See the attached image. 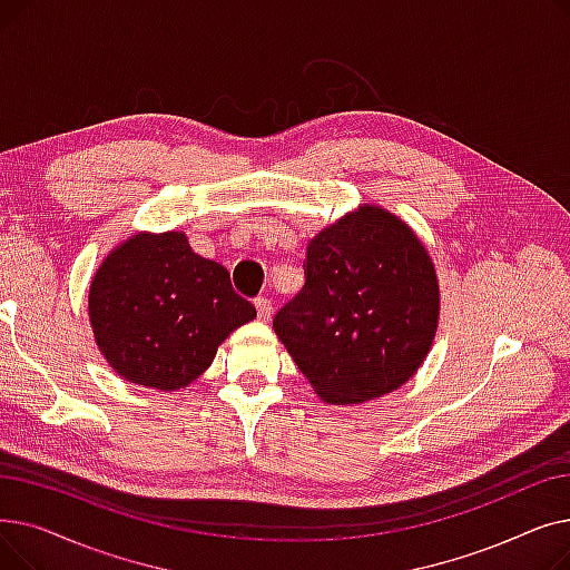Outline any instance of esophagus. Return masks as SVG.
Masks as SVG:
<instances>
[{
  "instance_id": "obj_1",
  "label": "esophagus",
  "mask_w": 570,
  "mask_h": 570,
  "mask_svg": "<svg viewBox=\"0 0 570 570\" xmlns=\"http://www.w3.org/2000/svg\"><path fill=\"white\" fill-rule=\"evenodd\" d=\"M254 305H256V312H258V318H269V316H273V301H267V297H256V301H254Z\"/></svg>"
}]
</instances>
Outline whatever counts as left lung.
Wrapping results in <instances>:
<instances>
[{
    "instance_id": "1",
    "label": "left lung",
    "mask_w": 570,
    "mask_h": 570,
    "mask_svg": "<svg viewBox=\"0 0 570 570\" xmlns=\"http://www.w3.org/2000/svg\"><path fill=\"white\" fill-rule=\"evenodd\" d=\"M439 282L417 235L361 205L309 239L305 286L273 327L316 395L331 404L397 391L430 353Z\"/></svg>"
}]
</instances>
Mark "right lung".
Wrapping results in <instances>:
<instances>
[{
  "label": "right lung",
  "mask_w": 570,
  "mask_h": 570,
  "mask_svg": "<svg viewBox=\"0 0 570 570\" xmlns=\"http://www.w3.org/2000/svg\"><path fill=\"white\" fill-rule=\"evenodd\" d=\"M256 307L228 269L191 252L187 235L138 233L115 247L89 286V323L108 365L131 383L179 391Z\"/></svg>",
  "instance_id": "add662e5"
}]
</instances>
